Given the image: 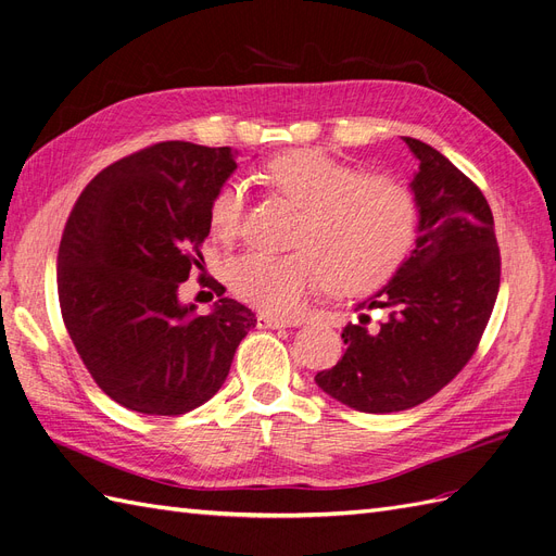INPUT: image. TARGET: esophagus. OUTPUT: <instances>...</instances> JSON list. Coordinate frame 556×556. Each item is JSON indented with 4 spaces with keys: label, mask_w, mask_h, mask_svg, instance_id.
Masks as SVG:
<instances>
[{
    "label": "esophagus",
    "mask_w": 556,
    "mask_h": 556,
    "mask_svg": "<svg viewBox=\"0 0 556 556\" xmlns=\"http://www.w3.org/2000/svg\"><path fill=\"white\" fill-rule=\"evenodd\" d=\"M301 319H285V317H276L268 313H260L257 315V327L260 329H285V327H299Z\"/></svg>",
    "instance_id": "esophagus-1"
}]
</instances>
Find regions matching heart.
Returning <instances> with one entry per match:
<instances>
[{
  "label": "heart",
  "mask_w": 556,
  "mask_h": 556,
  "mask_svg": "<svg viewBox=\"0 0 556 556\" xmlns=\"http://www.w3.org/2000/svg\"><path fill=\"white\" fill-rule=\"evenodd\" d=\"M264 182L299 208L288 255L243 252L227 266L231 292L271 315H292L323 285L336 296H359L390 280L415 248L419 206L406 182L366 174L325 150H288L268 160ZM243 190L217 188L208 223L217 237L239 231Z\"/></svg>",
  "instance_id": "obj_1"
}]
</instances>
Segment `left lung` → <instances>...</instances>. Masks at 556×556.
<instances>
[{"label": "left lung", "mask_w": 556, "mask_h": 556, "mask_svg": "<svg viewBox=\"0 0 556 556\" xmlns=\"http://www.w3.org/2000/svg\"><path fill=\"white\" fill-rule=\"evenodd\" d=\"M419 166L410 190L419 233L410 257L341 333L343 357L315 376L323 392L362 413L419 406L473 357L501 282L494 215L478 185L439 150L403 137ZM388 319L370 325L368 309Z\"/></svg>", "instance_id": "8db88e82"}]
</instances>
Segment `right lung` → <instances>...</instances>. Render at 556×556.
<instances>
[{
	"label": "right lung",
	"instance_id": "add662e5",
	"mask_svg": "<svg viewBox=\"0 0 556 556\" xmlns=\"http://www.w3.org/2000/svg\"><path fill=\"white\" fill-rule=\"evenodd\" d=\"M237 169L231 148L164 141L113 162L80 192L58 252L64 327L115 403L182 415L227 380L255 313L217 294L208 315L178 301L201 268L208 204Z\"/></svg>",
	"mask_w": 556,
	"mask_h": 556
}]
</instances>
